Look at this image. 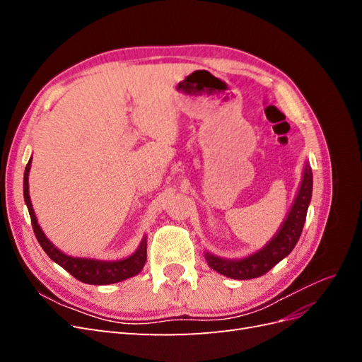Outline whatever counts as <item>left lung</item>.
<instances>
[{"label":"left lung","mask_w":362,"mask_h":362,"mask_svg":"<svg viewBox=\"0 0 362 362\" xmlns=\"http://www.w3.org/2000/svg\"><path fill=\"white\" fill-rule=\"evenodd\" d=\"M313 194V172L310 166L305 168L303 180L300 184V189L296 201L291 206V211L288 217L284 222L279 233L275 238L257 254L249 258L231 261V259H222L213 255L206 254V261L211 269L222 273V275L233 278V279H254L267 273L273 266L286 258L293 247L298 243V240L302 234L303 223L306 218V211H308V205Z\"/></svg>","instance_id":"8db88e82"}]
</instances>
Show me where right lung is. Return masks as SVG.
I'll return each instance as SVG.
<instances>
[{"label":"right lung","instance_id":"add662e5","mask_svg":"<svg viewBox=\"0 0 362 362\" xmlns=\"http://www.w3.org/2000/svg\"><path fill=\"white\" fill-rule=\"evenodd\" d=\"M31 166V158L27 163L25 172H24V199L28 206V213L31 217V226L37 242L40 243L42 249L47 252V255L56 261L59 266H62L64 270L69 272L71 275L86 284H93V286H107V284H115L119 281H124L127 278H131L137 275V273L144 269L146 262V238L136 250V254L131 255L127 259L122 261H98V259H86V258H72L64 255L63 252L54 247L49 240L42 233L40 226L37 225L35 210L30 201L28 194V172Z\"/></svg>","mask_w":362,"mask_h":362}]
</instances>
